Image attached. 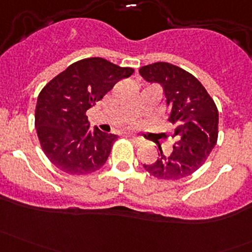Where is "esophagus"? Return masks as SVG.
I'll return each instance as SVG.
<instances>
[{
    "label": "esophagus",
    "instance_id": "esophagus-1",
    "mask_svg": "<svg viewBox=\"0 0 252 252\" xmlns=\"http://www.w3.org/2000/svg\"><path fill=\"white\" fill-rule=\"evenodd\" d=\"M128 138L130 139V140L133 141L136 146H140V145L142 144V140L140 138H136V136H134V135H128Z\"/></svg>",
    "mask_w": 252,
    "mask_h": 252
}]
</instances>
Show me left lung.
<instances>
[{
    "label": "left lung",
    "mask_w": 252,
    "mask_h": 252,
    "mask_svg": "<svg viewBox=\"0 0 252 252\" xmlns=\"http://www.w3.org/2000/svg\"><path fill=\"white\" fill-rule=\"evenodd\" d=\"M149 83L162 85L168 121L173 126V151L164 154L161 147L155 163L144 164L154 177L179 180L196 172L217 144L218 110L201 83L187 70L167 62H156L139 69Z\"/></svg>",
    "instance_id": "1"
}]
</instances>
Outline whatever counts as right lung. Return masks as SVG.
Returning a JSON list of instances; mask_svg holds the SVG:
<instances>
[{
    "label": "right lung",
    "mask_w": 252,
    "mask_h": 252,
    "mask_svg": "<svg viewBox=\"0 0 252 252\" xmlns=\"http://www.w3.org/2000/svg\"><path fill=\"white\" fill-rule=\"evenodd\" d=\"M133 73V68L105 58H84L45 85L37 97L35 126L42 151L58 169L80 175L106 163L118 136L97 128L91 131L86 111Z\"/></svg>",
    "instance_id": "right-lung-1"
}]
</instances>
